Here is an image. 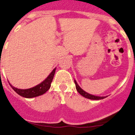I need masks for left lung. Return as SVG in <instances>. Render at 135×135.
Instances as JSON below:
<instances>
[{
	"instance_id": "1",
	"label": "left lung",
	"mask_w": 135,
	"mask_h": 135,
	"mask_svg": "<svg viewBox=\"0 0 135 135\" xmlns=\"http://www.w3.org/2000/svg\"><path fill=\"white\" fill-rule=\"evenodd\" d=\"M74 82H75V84H76V90H77L78 92H79V94L81 95L84 97L86 98L90 99V100H102V99L105 98L107 96H94V95H92L88 94V92H85L84 90H83L79 86V85L78 84V83L76 82V81L74 80Z\"/></svg>"
}]
</instances>
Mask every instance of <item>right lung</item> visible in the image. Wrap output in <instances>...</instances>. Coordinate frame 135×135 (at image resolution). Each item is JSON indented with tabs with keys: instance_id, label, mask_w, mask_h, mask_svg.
I'll return each instance as SVG.
<instances>
[{
	"instance_id": "obj_1",
	"label": "right lung",
	"mask_w": 135,
	"mask_h": 135,
	"mask_svg": "<svg viewBox=\"0 0 135 135\" xmlns=\"http://www.w3.org/2000/svg\"><path fill=\"white\" fill-rule=\"evenodd\" d=\"M55 70H56V68L54 69L51 71V73L47 76V78L44 81H42L41 84L37 85L35 87L31 88L22 90V89H18L17 88H15L10 83L9 84L11 85L12 88L20 96L27 98H31L37 97V96H41V95L45 94L50 88L51 84L53 79H54Z\"/></svg>"
}]
</instances>
